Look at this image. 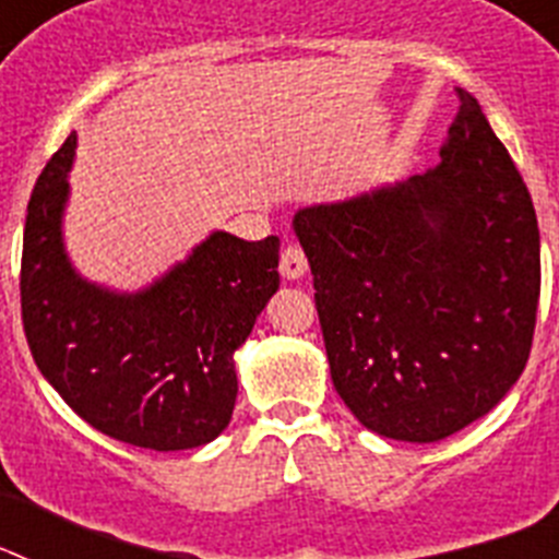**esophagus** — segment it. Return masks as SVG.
Instances as JSON below:
<instances>
[{"mask_svg":"<svg viewBox=\"0 0 559 559\" xmlns=\"http://www.w3.org/2000/svg\"><path fill=\"white\" fill-rule=\"evenodd\" d=\"M280 274L285 280H302L308 274V260H305L299 246H285L283 257H280Z\"/></svg>","mask_w":559,"mask_h":559,"instance_id":"34e87169","label":"esophagus"}]
</instances>
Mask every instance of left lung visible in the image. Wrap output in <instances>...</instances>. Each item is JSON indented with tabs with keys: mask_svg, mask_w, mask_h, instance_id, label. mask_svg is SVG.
<instances>
[{
	"mask_svg": "<svg viewBox=\"0 0 559 559\" xmlns=\"http://www.w3.org/2000/svg\"><path fill=\"white\" fill-rule=\"evenodd\" d=\"M456 92L437 167L294 215L335 392L364 428L417 445L515 386L540 296L530 190L476 97Z\"/></svg>",
	"mask_w": 559,
	"mask_h": 559,
	"instance_id": "1",
	"label": "left lung"
}]
</instances>
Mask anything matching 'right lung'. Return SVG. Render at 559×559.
<instances>
[{
  "instance_id": "add662e5",
  "label": "right lung",
  "mask_w": 559,
  "mask_h": 559,
  "mask_svg": "<svg viewBox=\"0 0 559 559\" xmlns=\"http://www.w3.org/2000/svg\"><path fill=\"white\" fill-rule=\"evenodd\" d=\"M78 133L29 195L22 319L49 386L106 437L187 451L218 437L237 397L235 353L280 288V237L210 231L140 290L92 283L69 260L63 212Z\"/></svg>"
}]
</instances>
